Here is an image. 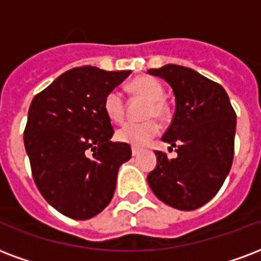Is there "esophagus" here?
Returning <instances> with one entry per match:
<instances>
[{
    "label": "esophagus",
    "mask_w": 261,
    "mask_h": 261,
    "mask_svg": "<svg viewBox=\"0 0 261 261\" xmlns=\"http://www.w3.org/2000/svg\"><path fill=\"white\" fill-rule=\"evenodd\" d=\"M131 153H133V156H138V154H139V149L133 148V149H131Z\"/></svg>",
    "instance_id": "34e87169"
}]
</instances>
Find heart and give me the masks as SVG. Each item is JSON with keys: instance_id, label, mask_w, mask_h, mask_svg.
Listing matches in <instances>:
<instances>
[{"instance_id": "b5f03b06", "label": "heart", "mask_w": 261, "mask_h": 261, "mask_svg": "<svg viewBox=\"0 0 261 261\" xmlns=\"http://www.w3.org/2000/svg\"><path fill=\"white\" fill-rule=\"evenodd\" d=\"M128 90L135 97H141L148 101L144 117L148 119L142 123H126L116 133L120 142L128 144L135 148H142L152 141L160 131V127L153 119L164 120L168 115L166 101L163 99L164 89L157 79L152 76H139L128 83ZM104 111L107 116L115 123H122L126 116V104L123 95L117 90L108 91L104 97Z\"/></svg>"}]
</instances>
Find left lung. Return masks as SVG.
<instances>
[{
	"instance_id": "8db88e82",
	"label": "left lung",
	"mask_w": 261,
	"mask_h": 261,
	"mask_svg": "<svg viewBox=\"0 0 261 261\" xmlns=\"http://www.w3.org/2000/svg\"><path fill=\"white\" fill-rule=\"evenodd\" d=\"M148 73L170 83L175 113L162 139L178 156L156 150V168L148 175L154 196L180 211H194L222 188L234 157L237 115L219 83L182 65L167 64ZM171 150V148H170Z\"/></svg>"
}]
</instances>
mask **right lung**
Listing matches in <instances>:
<instances>
[{"label": "right lung", "instance_id": "right-lung-1", "mask_svg": "<svg viewBox=\"0 0 261 261\" xmlns=\"http://www.w3.org/2000/svg\"><path fill=\"white\" fill-rule=\"evenodd\" d=\"M131 71L85 65L61 73L30 105L24 146L34 182L60 214L76 220L98 215L112 200L119 167L131 148L112 142L104 97Z\"/></svg>", "mask_w": 261, "mask_h": 261}]
</instances>
